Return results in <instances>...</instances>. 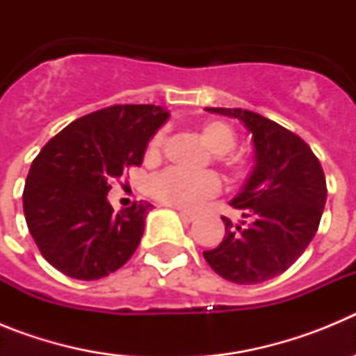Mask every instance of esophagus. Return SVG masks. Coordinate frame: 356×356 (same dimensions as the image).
<instances>
[{
  "instance_id": "obj_1",
  "label": "esophagus",
  "mask_w": 356,
  "mask_h": 356,
  "mask_svg": "<svg viewBox=\"0 0 356 356\" xmlns=\"http://www.w3.org/2000/svg\"><path fill=\"white\" fill-rule=\"evenodd\" d=\"M180 217H181V219H184L185 222H193V221H196V219H197L196 213L185 212V210H180Z\"/></svg>"
}]
</instances>
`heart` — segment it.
Listing matches in <instances>:
<instances>
[{
	"mask_svg": "<svg viewBox=\"0 0 356 356\" xmlns=\"http://www.w3.org/2000/svg\"><path fill=\"white\" fill-rule=\"evenodd\" d=\"M203 143L213 153V159L226 172L229 181H242L250 175L251 162L246 155L234 151L237 146V131L229 122L222 119L207 121L200 128ZM165 144L162 131L153 135L146 149V160L160 159ZM221 184L213 172H187L181 169L169 168L159 172L149 181V194L163 205L176 207L180 210H196L205 201L216 196Z\"/></svg>",
	"mask_w": 356,
	"mask_h": 356,
	"instance_id": "b5f03b06",
	"label": "heart"
}]
</instances>
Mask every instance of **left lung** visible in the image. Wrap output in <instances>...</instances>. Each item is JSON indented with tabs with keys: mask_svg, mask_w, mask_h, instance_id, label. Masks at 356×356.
I'll return each mask as SVG.
<instances>
[{
	"mask_svg": "<svg viewBox=\"0 0 356 356\" xmlns=\"http://www.w3.org/2000/svg\"><path fill=\"white\" fill-rule=\"evenodd\" d=\"M209 112L241 119L253 135L257 168L232 207L244 221L225 222V238L203 257L219 276L241 285L260 284L287 271L312 242L326 203L321 162L300 135L242 108Z\"/></svg>",
	"mask_w": 356,
	"mask_h": 356,
	"instance_id": "8db88e82",
	"label": "left lung"
}]
</instances>
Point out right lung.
<instances>
[{"instance_id": "add662e5", "label": "right lung", "mask_w": 356, "mask_h": 356, "mask_svg": "<svg viewBox=\"0 0 356 356\" xmlns=\"http://www.w3.org/2000/svg\"><path fill=\"white\" fill-rule=\"evenodd\" d=\"M156 105H112L72 121L31 162L23 210L40 254L76 280H99L135 253L149 203L118 213L114 181L143 163L147 140L168 119Z\"/></svg>"}]
</instances>
